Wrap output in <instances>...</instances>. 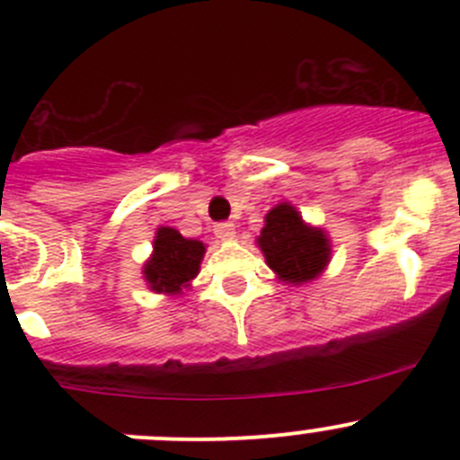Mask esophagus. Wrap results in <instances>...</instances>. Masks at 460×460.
<instances>
[{
	"instance_id": "1",
	"label": "esophagus",
	"mask_w": 460,
	"mask_h": 460,
	"mask_svg": "<svg viewBox=\"0 0 460 460\" xmlns=\"http://www.w3.org/2000/svg\"><path fill=\"white\" fill-rule=\"evenodd\" d=\"M216 235L220 240H234L235 238V226L231 222H220L216 225Z\"/></svg>"
}]
</instances>
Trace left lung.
Instances as JSON below:
<instances>
[{
  "instance_id": "1",
  "label": "left lung",
  "mask_w": 460,
  "mask_h": 460,
  "mask_svg": "<svg viewBox=\"0 0 460 460\" xmlns=\"http://www.w3.org/2000/svg\"><path fill=\"white\" fill-rule=\"evenodd\" d=\"M256 244L278 280L291 287L316 280L332 262L327 231L305 222L291 202H278L264 216Z\"/></svg>"
}]
</instances>
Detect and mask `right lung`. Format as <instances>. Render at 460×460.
I'll list each match as a JSON object with an SVG mask.
<instances>
[{
    "mask_svg": "<svg viewBox=\"0 0 460 460\" xmlns=\"http://www.w3.org/2000/svg\"><path fill=\"white\" fill-rule=\"evenodd\" d=\"M204 253L207 244L200 240L184 238L173 226H157L151 256L142 264L144 282L155 294L182 296L200 273Z\"/></svg>",
    "mask_w": 460,
    "mask_h": 460,
    "instance_id": "add662e5",
    "label": "right lung"
}]
</instances>
